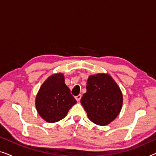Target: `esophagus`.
<instances>
[{"mask_svg": "<svg viewBox=\"0 0 156 156\" xmlns=\"http://www.w3.org/2000/svg\"><path fill=\"white\" fill-rule=\"evenodd\" d=\"M81 98H82V95H81V94H79L78 96H76V97H75V99H76V100L77 101H80Z\"/></svg>", "mask_w": 156, "mask_h": 156, "instance_id": "1", "label": "esophagus"}]
</instances>
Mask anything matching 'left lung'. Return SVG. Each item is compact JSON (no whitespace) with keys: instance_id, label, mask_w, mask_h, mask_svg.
Here are the masks:
<instances>
[{"instance_id":"1","label":"left lung","mask_w":156,"mask_h":156,"mask_svg":"<svg viewBox=\"0 0 156 156\" xmlns=\"http://www.w3.org/2000/svg\"><path fill=\"white\" fill-rule=\"evenodd\" d=\"M81 104L91 121L106 126L118 116L123 105L120 88L109 74L99 73L89 76L87 92Z\"/></svg>"}]
</instances>
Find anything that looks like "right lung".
I'll return each mask as SVG.
<instances>
[{"instance_id": "right-lung-1", "label": "right lung", "mask_w": 156, "mask_h": 156, "mask_svg": "<svg viewBox=\"0 0 156 156\" xmlns=\"http://www.w3.org/2000/svg\"><path fill=\"white\" fill-rule=\"evenodd\" d=\"M76 103L65 84L62 73L49 76L40 87L35 98L37 113L48 123L57 122L65 118Z\"/></svg>"}]
</instances>
